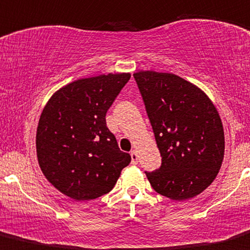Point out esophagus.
Instances as JSON below:
<instances>
[{
	"label": "esophagus",
	"mask_w": 250,
	"mask_h": 250,
	"mask_svg": "<svg viewBox=\"0 0 250 250\" xmlns=\"http://www.w3.org/2000/svg\"><path fill=\"white\" fill-rule=\"evenodd\" d=\"M130 157H132V164H138V154H136V151H132Z\"/></svg>",
	"instance_id": "obj_1"
}]
</instances>
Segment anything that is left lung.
<instances>
[{
  "label": "left lung",
  "mask_w": 250,
  "mask_h": 250,
  "mask_svg": "<svg viewBox=\"0 0 250 250\" xmlns=\"http://www.w3.org/2000/svg\"><path fill=\"white\" fill-rule=\"evenodd\" d=\"M143 97L162 164L145 171L160 195L181 201L208 187L224 158V129L217 109L200 88L170 73L133 75Z\"/></svg>",
  "instance_id": "obj_1"
}]
</instances>
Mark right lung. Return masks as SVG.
<instances>
[{
    "label": "right lung",
    "mask_w": 250,
    "mask_h": 250,
    "mask_svg": "<svg viewBox=\"0 0 250 250\" xmlns=\"http://www.w3.org/2000/svg\"><path fill=\"white\" fill-rule=\"evenodd\" d=\"M129 79V73L79 79L46 103L37 128V157L46 180L64 195L78 201L99 198L130 163L105 120Z\"/></svg>",
    "instance_id": "right-lung-1"
}]
</instances>
